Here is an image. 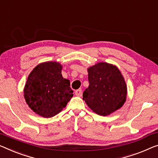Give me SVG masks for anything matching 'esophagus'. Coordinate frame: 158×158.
I'll list each match as a JSON object with an SVG mask.
<instances>
[{
  "instance_id": "esophagus-1",
  "label": "esophagus",
  "mask_w": 158,
  "mask_h": 158,
  "mask_svg": "<svg viewBox=\"0 0 158 158\" xmlns=\"http://www.w3.org/2000/svg\"><path fill=\"white\" fill-rule=\"evenodd\" d=\"M81 89H77V90L75 91V95L77 96H81Z\"/></svg>"
}]
</instances>
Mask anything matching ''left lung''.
<instances>
[{"instance_id": "1", "label": "left lung", "mask_w": 158, "mask_h": 158, "mask_svg": "<svg viewBox=\"0 0 158 158\" xmlns=\"http://www.w3.org/2000/svg\"><path fill=\"white\" fill-rule=\"evenodd\" d=\"M89 86L83 99L100 116H108L120 109L126 102L127 87L123 77L116 67L100 62L88 69Z\"/></svg>"}]
</instances>
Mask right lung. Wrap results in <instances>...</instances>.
<instances>
[{
  "instance_id": "1",
  "label": "right lung",
  "mask_w": 158,
  "mask_h": 158,
  "mask_svg": "<svg viewBox=\"0 0 158 158\" xmlns=\"http://www.w3.org/2000/svg\"><path fill=\"white\" fill-rule=\"evenodd\" d=\"M62 67L56 62L41 63L28 77L24 96L37 114L50 118L59 114L73 96L69 80L63 78Z\"/></svg>"
}]
</instances>
